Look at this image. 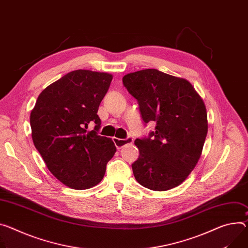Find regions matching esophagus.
<instances>
[{
    "label": "esophagus",
    "mask_w": 248,
    "mask_h": 248,
    "mask_svg": "<svg viewBox=\"0 0 248 248\" xmlns=\"http://www.w3.org/2000/svg\"><path fill=\"white\" fill-rule=\"evenodd\" d=\"M112 141H114V143H115V145H116V147H117L118 149H121V148H123L124 145L132 143V142H133V140H132L131 138H126V139H124V140H120V139H118V138H112Z\"/></svg>",
    "instance_id": "1"
}]
</instances>
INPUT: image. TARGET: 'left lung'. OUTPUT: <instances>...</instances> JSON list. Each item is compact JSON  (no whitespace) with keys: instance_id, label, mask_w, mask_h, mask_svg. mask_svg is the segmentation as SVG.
Returning a JSON list of instances; mask_svg holds the SVG:
<instances>
[{"instance_id":"8db88e82","label":"left lung","mask_w":248,"mask_h":248,"mask_svg":"<svg viewBox=\"0 0 248 248\" xmlns=\"http://www.w3.org/2000/svg\"><path fill=\"white\" fill-rule=\"evenodd\" d=\"M124 86L136 98L144 124L155 122L147 138L137 139L139 159L131 164L134 178L153 191L179 186L198 163L208 133L207 110L185 79L157 69L129 73Z\"/></svg>"}]
</instances>
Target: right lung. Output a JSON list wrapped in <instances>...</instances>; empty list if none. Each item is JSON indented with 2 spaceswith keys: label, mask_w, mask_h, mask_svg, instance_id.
<instances>
[{
  "label": "right lung",
  "mask_w": 248,
  "mask_h": 248,
  "mask_svg": "<svg viewBox=\"0 0 248 248\" xmlns=\"http://www.w3.org/2000/svg\"><path fill=\"white\" fill-rule=\"evenodd\" d=\"M112 76L90 70L67 73L46 87L31 114V137L48 170L64 185L85 190L99 184L117 148L99 136V106ZM95 127L88 132L87 125Z\"/></svg>",
  "instance_id": "obj_1"
}]
</instances>
